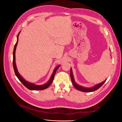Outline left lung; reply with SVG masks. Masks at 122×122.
Wrapping results in <instances>:
<instances>
[{
  "mask_svg": "<svg viewBox=\"0 0 122 122\" xmlns=\"http://www.w3.org/2000/svg\"><path fill=\"white\" fill-rule=\"evenodd\" d=\"M70 76H71V81L72 84L77 90H78L80 91L81 92H94L95 91L97 90L98 88H99L102 85L105 83V82L106 81V80L104 81L99 83L96 86H95L94 87H91V88H86V87H83L82 86H81L77 84L74 81V77H73V73H72V69H71V70H70Z\"/></svg>",
  "mask_w": 122,
  "mask_h": 122,
  "instance_id": "1",
  "label": "left lung"
}]
</instances>
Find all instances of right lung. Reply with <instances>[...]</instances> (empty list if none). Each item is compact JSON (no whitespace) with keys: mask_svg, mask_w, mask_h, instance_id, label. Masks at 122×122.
Segmentation results:
<instances>
[{"mask_svg":"<svg viewBox=\"0 0 122 122\" xmlns=\"http://www.w3.org/2000/svg\"><path fill=\"white\" fill-rule=\"evenodd\" d=\"M20 33V32H19ZM19 33L18 34V36H17V41L15 44V45L14 46V51H13V68H14V72L15 74L16 75V76L17 77V78L19 79V80L20 81L22 82L24 86L27 87L28 89L30 90H45L46 88L48 87L52 83V81L54 79V77L55 76V73H56V72L57 71V70L58 69V68L60 67V66H58L57 67L55 68L54 70V71L52 73V75H51V78L50 79V80L48 81V82H47L46 83L43 84V85H41V86H37V85H35L32 84L31 83H29L26 81L25 80L20 74L19 72H18V70L16 67V62H15V51H16V47L17 45L18 44V36H19Z\"/></svg>","mask_w":122,"mask_h":122,"instance_id":"right-lung-1","label":"right lung"}]
</instances>
